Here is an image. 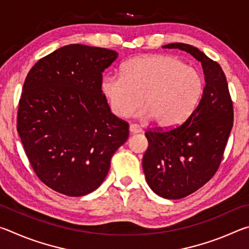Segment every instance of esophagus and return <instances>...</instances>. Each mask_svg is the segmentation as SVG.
<instances>
[{"label": "esophagus", "instance_id": "obj_1", "mask_svg": "<svg viewBox=\"0 0 249 249\" xmlns=\"http://www.w3.org/2000/svg\"><path fill=\"white\" fill-rule=\"evenodd\" d=\"M142 132V128L140 126L135 125V124H130L129 125V133L130 134H137V133H141Z\"/></svg>", "mask_w": 249, "mask_h": 249}]
</instances>
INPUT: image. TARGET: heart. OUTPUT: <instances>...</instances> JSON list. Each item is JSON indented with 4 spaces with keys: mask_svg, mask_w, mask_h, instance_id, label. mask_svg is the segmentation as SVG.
I'll list each match as a JSON object with an SVG mask.
<instances>
[{
    "mask_svg": "<svg viewBox=\"0 0 249 249\" xmlns=\"http://www.w3.org/2000/svg\"><path fill=\"white\" fill-rule=\"evenodd\" d=\"M101 88L115 115L129 116L142 103V119L171 127L187 120L199 105L204 79L199 69L179 58L150 54L129 59L121 74L105 75Z\"/></svg>",
    "mask_w": 249,
    "mask_h": 249,
    "instance_id": "heart-1",
    "label": "heart"
}]
</instances>
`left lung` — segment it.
<instances>
[{
  "mask_svg": "<svg viewBox=\"0 0 249 249\" xmlns=\"http://www.w3.org/2000/svg\"><path fill=\"white\" fill-rule=\"evenodd\" d=\"M162 48L190 53L203 68L201 101L180 126L148 130L142 169L149 188L163 199L191 195L215 174L233 127V103L221 66L191 45L174 43Z\"/></svg>",
  "mask_w": 249,
  "mask_h": 249,
  "instance_id": "obj_1",
  "label": "left lung"
}]
</instances>
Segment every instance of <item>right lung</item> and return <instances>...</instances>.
I'll return each instance as SVG.
<instances>
[{"label": "right lung", "instance_id": "add662e5", "mask_svg": "<svg viewBox=\"0 0 249 249\" xmlns=\"http://www.w3.org/2000/svg\"><path fill=\"white\" fill-rule=\"evenodd\" d=\"M114 50L72 44L41 58L23 86L18 132L34 171L68 196L89 195L127 141L128 124L111 112L101 89Z\"/></svg>", "mask_w": 249, "mask_h": 249}]
</instances>
